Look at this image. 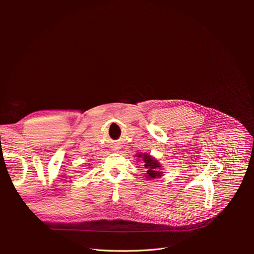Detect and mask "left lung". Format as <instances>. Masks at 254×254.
Segmentation results:
<instances>
[{
	"label": "left lung",
	"instance_id": "obj_1",
	"mask_svg": "<svg viewBox=\"0 0 254 254\" xmlns=\"http://www.w3.org/2000/svg\"><path fill=\"white\" fill-rule=\"evenodd\" d=\"M136 156L142 158L144 161V166L146 168V178L156 179L163 175V172H161L160 170L161 164L155 158L149 156L148 153H139Z\"/></svg>",
	"mask_w": 254,
	"mask_h": 254
}]
</instances>
